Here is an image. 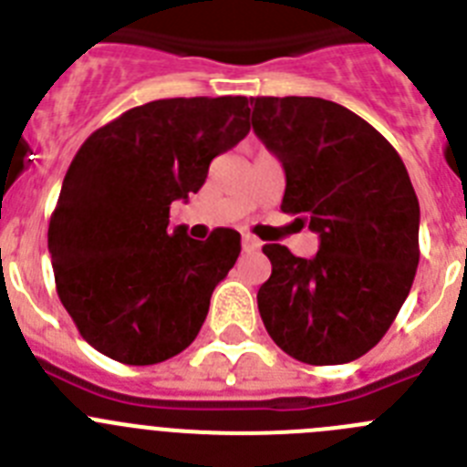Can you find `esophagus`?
<instances>
[{
  "instance_id": "34e87169",
  "label": "esophagus",
  "mask_w": 467,
  "mask_h": 467,
  "mask_svg": "<svg viewBox=\"0 0 467 467\" xmlns=\"http://www.w3.org/2000/svg\"><path fill=\"white\" fill-rule=\"evenodd\" d=\"M242 246H244V251H258L260 246H263V242H260V239H255L254 234H244Z\"/></svg>"
}]
</instances>
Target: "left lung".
<instances>
[{"mask_svg":"<svg viewBox=\"0 0 467 467\" xmlns=\"http://www.w3.org/2000/svg\"><path fill=\"white\" fill-rule=\"evenodd\" d=\"M254 132L285 171L281 212L318 233L297 258L265 244L272 275L258 309L276 347L339 365L375 347L410 296L419 265V200L405 162L347 107L321 98H251Z\"/></svg>","mask_w":467,"mask_h":467,"instance_id":"left-lung-1","label":"left lung"}]
</instances>
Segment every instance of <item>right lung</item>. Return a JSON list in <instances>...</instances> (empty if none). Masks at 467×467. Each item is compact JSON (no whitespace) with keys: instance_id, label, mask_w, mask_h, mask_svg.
Here are the masks:
<instances>
[{"instance_id":"obj_1","label":"right lung","mask_w":467,"mask_h":467,"mask_svg":"<svg viewBox=\"0 0 467 467\" xmlns=\"http://www.w3.org/2000/svg\"><path fill=\"white\" fill-rule=\"evenodd\" d=\"M249 99L230 95L155 99L95 130L74 155L48 251L60 302L99 354L155 365L197 337L242 237L170 233V204L202 188L209 162L249 134Z\"/></svg>"}]
</instances>
